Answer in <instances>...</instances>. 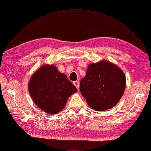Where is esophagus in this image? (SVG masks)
<instances>
[{
  "mask_svg": "<svg viewBox=\"0 0 151 151\" xmlns=\"http://www.w3.org/2000/svg\"><path fill=\"white\" fill-rule=\"evenodd\" d=\"M73 84L75 85V86H76V88L78 89H79V82H78V81H73Z\"/></svg>",
  "mask_w": 151,
  "mask_h": 151,
  "instance_id": "esophagus-1",
  "label": "esophagus"
}]
</instances>
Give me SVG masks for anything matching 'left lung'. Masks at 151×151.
<instances>
[{
  "label": "left lung",
  "instance_id": "8db88e82",
  "mask_svg": "<svg viewBox=\"0 0 151 151\" xmlns=\"http://www.w3.org/2000/svg\"><path fill=\"white\" fill-rule=\"evenodd\" d=\"M126 87L123 71L106 60L89 65L86 76L80 81V91L89 106L96 111L114 107Z\"/></svg>",
  "mask_w": 151,
  "mask_h": 151
}]
</instances>
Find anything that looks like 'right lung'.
Segmentation results:
<instances>
[{
  "label": "right lung",
  "instance_id": "obj_1",
  "mask_svg": "<svg viewBox=\"0 0 151 151\" xmlns=\"http://www.w3.org/2000/svg\"><path fill=\"white\" fill-rule=\"evenodd\" d=\"M31 99L44 112L54 115L65 107L76 88L54 65L45 64L32 74L28 83Z\"/></svg>",
  "mask_w": 151,
  "mask_h": 151
}]
</instances>
